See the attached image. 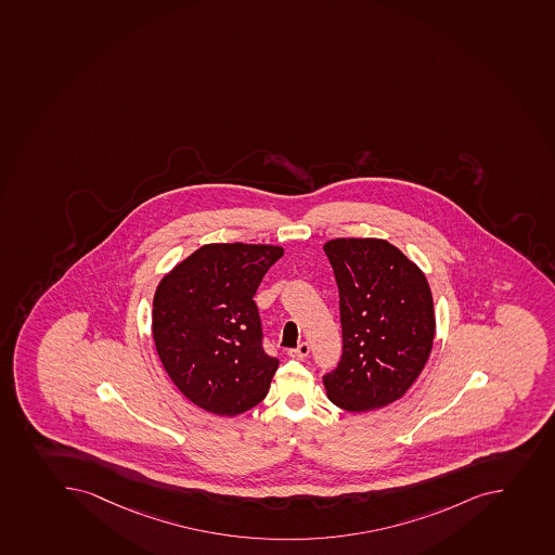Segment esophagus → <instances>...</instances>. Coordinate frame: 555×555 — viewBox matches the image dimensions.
I'll return each instance as SVG.
<instances>
[{
  "mask_svg": "<svg viewBox=\"0 0 555 555\" xmlns=\"http://www.w3.org/2000/svg\"><path fill=\"white\" fill-rule=\"evenodd\" d=\"M310 354V344L300 343L296 349H288V357L291 358H306Z\"/></svg>",
  "mask_w": 555,
  "mask_h": 555,
  "instance_id": "esophagus-1",
  "label": "esophagus"
}]
</instances>
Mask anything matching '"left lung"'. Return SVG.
Masks as SVG:
<instances>
[{
    "instance_id": "left-lung-1",
    "label": "left lung",
    "mask_w": 555,
    "mask_h": 555,
    "mask_svg": "<svg viewBox=\"0 0 555 555\" xmlns=\"http://www.w3.org/2000/svg\"><path fill=\"white\" fill-rule=\"evenodd\" d=\"M340 297L343 358L324 376L347 412L384 409L412 387L430 357L436 315L423 270L379 238L324 244Z\"/></svg>"
}]
</instances>
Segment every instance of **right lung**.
I'll return each instance as SVG.
<instances>
[{"label": "right lung", "instance_id": "right-lung-1", "mask_svg": "<svg viewBox=\"0 0 555 555\" xmlns=\"http://www.w3.org/2000/svg\"><path fill=\"white\" fill-rule=\"evenodd\" d=\"M283 253L278 245H203L157 285V354L177 389L206 412L238 415L269 392L280 360L261 346L255 294Z\"/></svg>", "mask_w": 555, "mask_h": 555}]
</instances>
